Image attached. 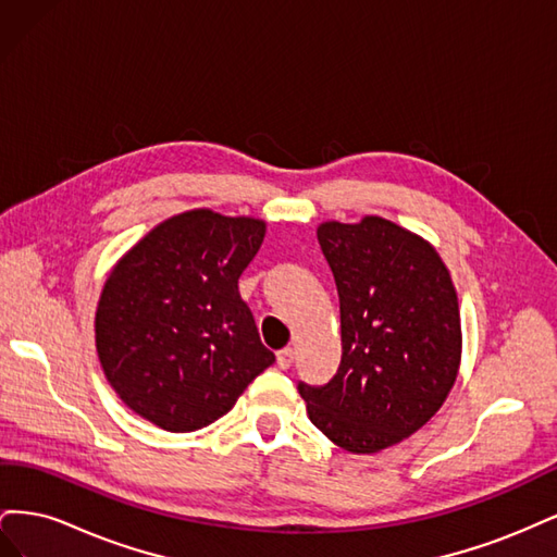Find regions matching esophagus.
<instances>
[{"label":"esophagus","instance_id":"1","mask_svg":"<svg viewBox=\"0 0 557 557\" xmlns=\"http://www.w3.org/2000/svg\"><path fill=\"white\" fill-rule=\"evenodd\" d=\"M295 362V350L293 348H283L276 352V364L278 369H290Z\"/></svg>","mask_w":557,"mask_h":557}]
</instances>
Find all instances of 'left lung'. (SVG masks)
I'll use <instances>...</instances> for the list:
<instances>
[{
	"mask_svg": "<svg viewBox=\"0 0 557 557\" xmlns=\"http://www.w3.org/2000/svg\"><path fill=\"white\" fill-rule=\"evenodd\" d=\"M318 244L339 293L342 362L325 385L297 391L327 440L379 453L448 397L462 350L458 295L440 252L385 218L323 223Z\"/></svg>",
	"mask_w": 557,
	"mask_h": 557,
	"instance_id": "left-lung-1",
	"label": "left lung"
}]
</instances>
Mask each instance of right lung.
I'll list each match as a JSON object with an SVG mask.
<instances>
[{"label":"right lung","mask_w":557,"mask_h":557,"mask_svg":"<svg viewBox=\"0 0 557 557\" xmlns=\"http://www.w3.org/2000/svg\"><path fill=\"white\" fill-rule=\"evenodd\" d=\"M262 239L256 218L197 209L150 230L113 267L95 339L132 411L170 432L207 428L274 362L239 295Z\"/></svg>","instance_id":"add662e5"}]
</instances>
